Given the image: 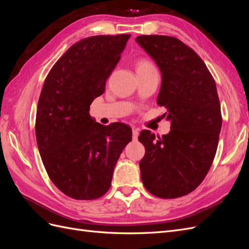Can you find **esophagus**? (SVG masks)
<instances>
[{"mask_svg": "<svg viewBox=\"0 0 249 249\" xmlns=\"http://www.w3.org/2000/svg\"><path fill=\"white\" fill-rule=\"evenodd\" d=\"M139 136V130L136 127H133V140H137Z\"/></svg>", "mask_w": 249, "mask_h": 249, "instance_id": "obj_1", "label": "esophagus"}]
</instances>
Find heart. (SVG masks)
Masks as SVG:
<instances>
[{"label":"heart","mask_w":249,"mask_h":249,"mask_svg":"<svg viewBox=\"0 0 249 249\" xmlns=\"http://www.w3.org/2000/svg\"><path fill=\"white\" fill-rule=\"evenodd\" d=\"M153 64L146 61V60H141L137 65V69H153Z\"/></svg>","instance_id":"heart-1"}]
</instances>
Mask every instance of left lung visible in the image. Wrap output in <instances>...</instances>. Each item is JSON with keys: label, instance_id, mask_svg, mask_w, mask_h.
Listing matches in <instances>:
<instances>
[{"label": "left lung", "instance_id": "8db88e82", "mask_svg": "<svg viewBox=\"0 0 249 249\" xmlns=\"http://www.w3.org/2000/svg\"><path fill=\"white\" fill-rule=\"evenodd\" d=\"M136 41L161 71L157 104L167 109L171 123L162 137L140 133L141 180L155 196H184L206 178L217 150L222 118L215 81L201 58L176 37L141 35Z\"/></svg>", "mask_w": 249, "mask_h": 249}]
</instances>
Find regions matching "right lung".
Wrapping results in <instances>:
<instances>
[{
	"instance_id": "1",
	"label": "right lung",
	"mask_w": 249,
	"mask_h": 249,
	"mask_svg": "<svg viewBox=\"0 0 249 249\" xmlns=\"http://www.w3.org/2000/svg\"><path fill=\"white\" fill-rule=\"evenodd\" d=\"M130 36L97 35L76 42L44 81L36 113L37 145L52 182L71 198L103 196L120 154L132 140L129 125H103L89 114Z\"/></svg>"
}]
</instances>
